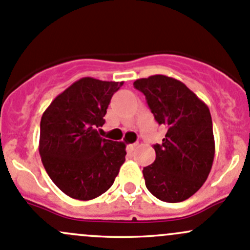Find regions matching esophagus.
Segmentation results:
<instances>
[{
	"mask_svg": "<svg viewBox=\"0 0 250 250\" xmlns=\"http://www.w3.org/2000/svg\"><path fill=\"white\" fill-rule=\"evenodd\" d=\"M136 146H137V143H131V144H128V146H127V150H128V151H132L133 149L136 148Z\"/></svg>",
	"mask_w": 250,
	"mask_h": 250,
	"instance_id": "obj_1",
	"label": "esophagus"
}]
</instances>
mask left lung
<instances>
[{
  "instance_id": "1",
  "label": "left lung",
  "mask_w": 250,
  "mask_h": 250,
  "mask_svg": "<svg viewBox=\"0 0 250 250\" xmlns=\"http://www.w3.org/2000/svg\"><path fill=\"white\" fill-rule=\"evenodd\" d=\"M133 86L143 92L166 135L154 144L155 161L143 168L146 187L165 202H182L207 179L215 153L213 124L207 104L181 81L155 74Z\"/></svg>"
}]
</instances>
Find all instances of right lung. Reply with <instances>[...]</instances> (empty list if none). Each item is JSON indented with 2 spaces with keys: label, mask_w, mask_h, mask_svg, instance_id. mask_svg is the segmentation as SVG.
Returning a JSON list of instances; mask_svg holds the SVG:
<instances>
[{
  "label": "right lung",
  "mask_w": 250,
  "mask_h": 250,
  "mask_svg": "<svg viewBox=\"0 0 250 250\" xmlns=\"http://www.w3.org/2000/svg\"><path fill=\"white\" fill-rule=\"evenodd\" d=\"M123 84L85 77L58 95L43 113V166L72 199L87 201L106 192L124 164L125 144L100 136L110 99Z\"/></svg>",
  "instance_id": "obj_1"
}]
</instances>
